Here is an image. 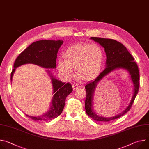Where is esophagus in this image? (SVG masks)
Listing matches in <instances>:
<instances>
[{"instance_id":"34e87169","label":"esophagus","mask_w":149,"mask_h":149,"mask_svg":"<svg viewBox=\"0 0 149 149\" xmlns=\"http://www.w3.org/2000/svg\"><path fill=\"white\" fill-rule=\"evenodd\" d=\"M78 88H79L78 84H72V88H73L74 90H76L78 89Z\"/></svg>"}]
</instances>
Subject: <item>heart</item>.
Listing matches in <instances>:
<instances>
[{"instance_id":"obj_1","label":"heart","mask_w":149,"mask_h":149,"mask_svg":"<svg viewBox=\"0 0 149 149\" xmlns=\"http://www.w3.org/2000/svg\"><path fill=\"white\" fill-rule=\"evenodd\" d=\"M63 61L58 62L59 71L68 76L74 68V74L78 78L90 81L100 73L104 60L101 48L97 45L79 43L67 48L63 54Z\"/></svg>"}]
</instances>
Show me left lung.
<instances>
[{
    "label": "left lung",
    "instance_id": "left-lung-1",
    "mask_svg": "<svg viewBox=\"0 0 149 149\" xmlns=\"http://www.w3.org/2000/svg\"><path fill=\"white\" fill-rule=\"evenodd\" d=\"M91 39L98 42L104 48L107 59H106V68L100 73L94 81L88 83L85 87L87 94L86 102H85V109L87 115L95 121L109 122L120 118L130 110L139 92L140 86L139 68L136 62L134 61L132 55L129 53L126 47L120 42L111 39L98 37H91ZM117 68H123L129 71L134 85V94L128 107L121 114L109 118H103L94 113L92 109L93 93L99 81L106 74Z\"/></svg>",
    "mask_w": 149,
    "mask_h": 149
}]
</instances>
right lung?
<instances>
[{
	"label": "right lung",
	"instance_id": "obj_1",
	"mask_svg": "<svg viewBox=\"0 0 149 149\" xmlns=\"http://www.w3.org/2000/svg\"><path fill=\"white\" fill-rule=\"evenodd\" d=\"M63 42L62 40H41L33 42L16 59L13 65L14 68L10 74V80L16 68L25 63H33L45 68H56L57 53ZM48 72H50L48 71ZM51 77L54 94H55L52 101L51 110L42 116L32 117L26 115L33 120L48 121L58 117L64 108L67 97L72 91L70 83L65 84L51 75Z\"/></svg>",
	"mask_w": 149,
	"mask_h": 149
}]
</instances>
